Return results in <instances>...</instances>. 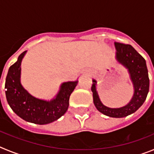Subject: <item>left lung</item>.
<instances>
[{"mask_svg": "<svg viewBox=\"0 0 154 154\" xmlns=\"http://www.w3.org/2000/svg\"><path fill=\"white\" fill-rule=\"evenodd\" d=\"M117 60L129 70L134 85V95L131 101L121 108L112 109L105 106L99 100L96 92V81L93 80L92 85V96L95 106L99 112L110 117H125L135 112L146 100L149 92V79L146 61L130 45L115 42Z\"/></svg>", "mask_w": 154, "mask_h": 154, "instance_id": "left-lung-1", "label": "left lung"}]
</instances>
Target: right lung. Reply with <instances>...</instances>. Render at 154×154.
<instances>
[{
	"label": "right lung",
	"instance_id": "obj_1",
	"mask_svg": "<svg viewBox=\"0 0 154 154\" xmlns=\"http://www.w3.org/2000/svg\"><path fill=\"white\" fill-rule=\"evenodd\" d=\"M25 52L21 53L17 62L9 68L5 81L7 101L14 112L24 120L39 125L52 123L67 111L69 96L78 81L64 82L56 98L50 102L33 97L20 82L21 62Z\"/></svg>",
	"mask_w": 154,
	"mask_h": 154
}]
</instances>
